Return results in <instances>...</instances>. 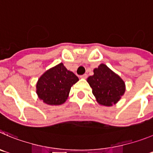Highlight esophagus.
Returning a JSON list of instances; mask_svg holds the SVG:
<instances>
[{
    "label": "esophagus",
    "mask_w": 153,
    "mask_h": 153,
    "mask_svg": "<svg viewBox=\"0 0 153 153\" xmlns=\"http://www.w3.org/2000/svg\"><path fill=\"white\" fill-rule=\"evenodd\" d=\"M87 77H88V75H87V74H85V75H81V78H84V79H85V78H87Z\"/></svg>",
    "instance_id": "34e87169"
}]
</instances>
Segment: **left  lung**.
Returning <instances> with one entry per match:
<instances>
[{"instance_id":"left-lung-1","label":"left lung","mask_w":153,"mask_h":153,"mask_svg":"<svg viewBox=\"0 0 153 153\" xmlns=\"http://www.w3.org/2000/svg\"><path fill=\"white\" fill-rule=\"evenodd\" d=\"M87 81L96 101L103 106H112L121 100L126 90L122 78L103 63L94 69V75Z\"/></svg>"}]
</instances>
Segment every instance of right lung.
I'll return each instance as SVG.
<instances>
[{
  "label": "right lung",
  "mask_w": 153,
  "mask_h": 153,
  "mask_svg": "<svg viewBox=\"0 0 153 153\" xmlns=\"http://www.w3.org/2000/svg\"><path fill=\"white\" fill-rule=\"evenodd\" d=\"M78 80L73 72L60 62L47 70L38 78L36 94L44 103L50 105H61L68 99L71 88Z\"/></svg>",
  "instance_id": "obj_1"
}]
</instances>
